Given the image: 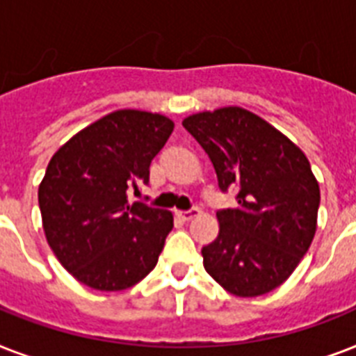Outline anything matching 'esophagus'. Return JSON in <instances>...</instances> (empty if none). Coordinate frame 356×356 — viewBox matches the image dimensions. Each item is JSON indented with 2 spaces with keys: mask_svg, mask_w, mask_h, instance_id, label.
<instances>
[{
  "mask_svg": "<svg viewBox=\"0 0 356 356\" xmlns=\"http://www.w3.org/2000/svg\"><path fill=\"white\" fill-rule=\"evenodd\" d=\"M175 214H177L183 222H190L192 218H195L197 214H200V211H197V209H190V211H177Z\"/></svg>",
  "mask_w": 356,
  "mask_h": 356,
  "instance_id": "1",
  "label": "esophagus"
}]
</instances>
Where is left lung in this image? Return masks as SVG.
I'll return each mask as SVG.
<instances>
[{"mask_svg":"<svg viewBox=\"0 0 356 356\" xmlns=\"http://www.w3.org/2000/svg\"><path fill=\"white\" fill-rule=\"evenodd\" d=\"M236 209L216 214L220 233L201 249L207 273L238 298L275 290L309 251L318 223L320 184L305 153L281 131L240 107L183 120Z\"/></svg>","mask_w":356,"mask_h":356,"instance_id":"1","label":"left lung"}]
</instances>
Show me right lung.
Here are the masks:
<instances>
[{
  "label": "right lung",
  "mask_w": 356,
  "mask_h": 356,
  "mask_svg": "<svg viewBox=\"0 0 356 356\" xmlns=\"http://www.w3.org/2000/svg\"><path fill=\"white\" fill-rule=\"evenodd\" d=\"M173 122L123 108L103 116L58 147L38 186L47 243L79 282L102 292L134 286L156 266L170 211L129 203L149 183V164Z\"/></svg>",
  "instance_id": "add662e5"
}]
</instances>
